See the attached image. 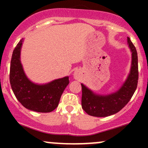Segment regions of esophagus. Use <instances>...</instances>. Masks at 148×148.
Returning <instances> with one entry per match:
<instances>
[{
    "label": "esophagus",
    "instance_id": "1",
    "mask_svg": "<svg viewBox=\"0 0 148 148\" xmlns=\"http://www.w3.org/2000/svg\"><path fill=\"white\" fill-rule=\"evenodd\" d=\"M73 76H74V78L75 79H79L81 76V73L79 70H75L74 71Z\"/></svg>",
    "mask_w": 148,
    "mask_h": 148
}]
</instances>
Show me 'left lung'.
<instances>
[{
	"label": "left lung",
	"mask_w": 148,
	"mask_h": 148,
	"mask_svg": "<svg viewBox=\"0 0 148 148\" xmlns=\"http://www.w3.org/2000/svg\"><path fill=\"white\" fill-rule=\"evenodd\" d=\"M127 42L132 53L131 68L126 80L118 90L109 94L100 95L81 84V106L88 115L101 118L115 114L124 108L133 96L138 84V56L130 37H127Z\"/></svg>",
	"instance_id": "8db88e82"
}]
</instances>
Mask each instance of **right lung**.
<instances>
[{"label": "right lung", "instance_id": "right-lung-1", "mask_svg": "<svg viewBox=\"0 0 148 148\" xmlns=\"http://www.w3.org/2000/svg\"><path fill=\"white\" fill-rule=\"evenodd\" d=\"M23 39L13 51L10 64V81L12 89L18 101L27 109L39 113H49L56 108L69 76L55 79L47 84L34 83L26 76L21 61Z\"/></svg>", "mask_w": 148, "mask_h": 148}]
</instances>
